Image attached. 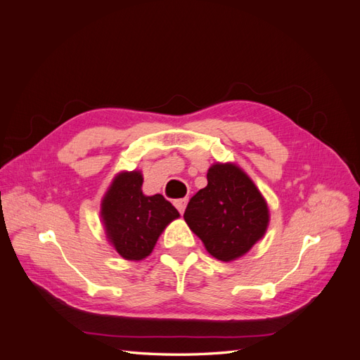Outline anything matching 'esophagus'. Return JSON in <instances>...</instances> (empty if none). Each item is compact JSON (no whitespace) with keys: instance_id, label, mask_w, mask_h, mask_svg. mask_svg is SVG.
Returning a JSON list of instances; mask_svg holds the SVG:
<instances>
[{"instance_id":"1","label":"esophagus","mask_w":360,"mask_h":360,"mask_svg":"<svg viewBox=\"0 0 360 360\" xmlns=\"http://www.w3.org/2000/svg\"><path fill=\"white\" fill-rule=\"evenodd\" d=\"M174 205L177 207V210H179L180 213H183V212H184V209H186V205H188V198H180V200H176V201H174Z\"/></svg>"}]
</instances>
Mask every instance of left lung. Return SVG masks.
<instances>
[{
    "label": "left lung",
    "instance_id": "1",
    "mask_svg": "<svg viewBox=\"0 0 360 360\" xmlns=\"http://www.w3.org/2000/svg\"><path fill=\"white\" fill-rule=\"evenodd\" d=\"M183 217L207 252L228 263L264 237L270 212L263 193L237 163L216 162L207 171V186L191 198Z\"/></svg>",
    "mask_w": 360,
    "mask_h": 360
}]
</instances>
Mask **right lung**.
I'll list each match as a JSON object with an SVG mask.
<instances>
[{
    "label": "right lung",
    "mask_w": 360,
    "mask_h": 360,
    "mask_svg": "<svg viewBox=\"0 0 360 360\" xmlns=\"http://www.w3.org/2000/svg\"><path fill=\"white\" fill-rule=\"evenodd\" d=\"M143 181L141 171L118 172L101 204L108 242L129 261L147 258L163 230L180 217L176 207L160 193L144 195Z\"/></svg>",
    "instance_id": "right-lung-1"
}]
</instances>
